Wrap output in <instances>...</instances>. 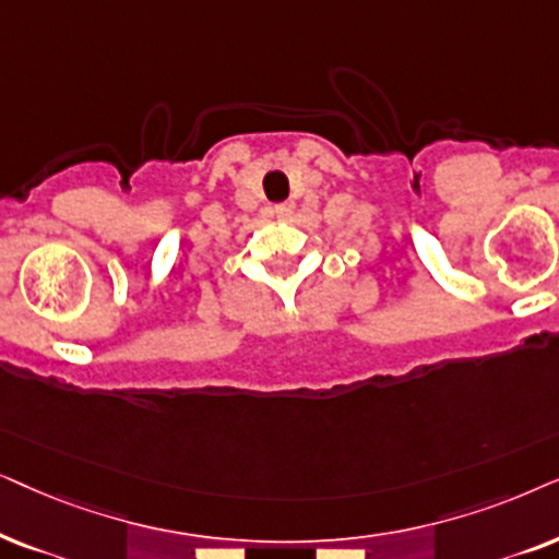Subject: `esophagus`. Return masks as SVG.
Instances as JSON below:
<instances>
[{"instance_id":"esophagus-1","label":"esophagus","mask_w":559,"mask_h":559,"mask_svg":"<svg viewBox=\"0 0 559 559\" xmlns=\"http://www.w3.org/2000/svg\"><path fill=\"white\" fill-rule=\"evenodd\" d=\"M294 210H296V206H294V202H286V204H278V206H275V217H278V219H288V217H292V214H294Z\"/></svg>"}]
</instances>
